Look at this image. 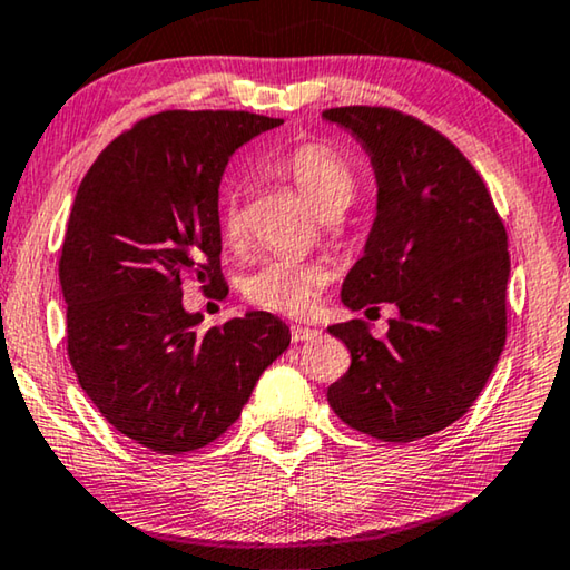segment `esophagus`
<instances>
[{
    "label": "esophagus",
    "mask_w": 570,
    "mask_h": 570,
    "mask_svg": "<svg viewBox=\"0 0 570 570\" xmlns=\"http://www.w3.org/2000/svg\"><path fill=\"white\" fill-rule=\"evenodd\" d=\"M317 337H320V330L314 327H302V324H294L292 327V342H309Z\"/></svg>",
    "instance_id": "34e87169"
}]
</instances>
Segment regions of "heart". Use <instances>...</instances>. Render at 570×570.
Here are the masks:
<instances>
[{"mask_svg":"<svg viewBox=\"0 0 570 570\" xmlns=\"http://www.w3.org/2000/svg\"><path fill=\"white\" fill-rule=\"evenodd\" d=\"M278 175L299 189L302 197L324 218L347 210L357 195V177L337 151L322 141H304L278 159ZM243 215L236 193L225 197L220 210V236L228 246L243 240ZM327 286V271L294 258L271 256L258 261L240 282V292L261 309L304 317L314 309Z\"/></svg>","mask_w":570,"mask_h":570,"instance_id":"b5f03b06","label":"heart"}]
</instances>
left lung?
<instances>
[{"label":"left lung","mask_w":570,"mask_h":570,"mask_svg":"<svg viewBox=\"0 0 570 570\" xmlns=\"http://www.w3.org/2000/svg\"><path fill=\"white\" fill-rule=\"evenodd\" d=\"M322 119L357 137L377 179L373 230L342 302L399 306L385 337L363 320L327 327L352 357L327 401L350 429L405 444L462 419L502 355L508 230L480 171L429 124L385 106L327 108Z\"/></svg>","instance_id":"1"}]
</instances>
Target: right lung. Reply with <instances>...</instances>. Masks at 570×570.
Here are the masks:
<instances>
[{"label":"right lung","instance_id":"1","mask_svg":"<svg viewBox=\"0 0 570 570\" xmlns=\"http://www.w3.org/2000/svg\"><path fill=\"white\" fill-rule=\"evenodd\" d=\"M282 119L161 111L116 137L86 171L60 253L68 357L116 431L157 454L203 449L238 421L292 342L248 312L197 332L183 282L220 284L218 187L240 144Z\"/></svg>","mask_w":570,"mask_h":570}]
</instances>
